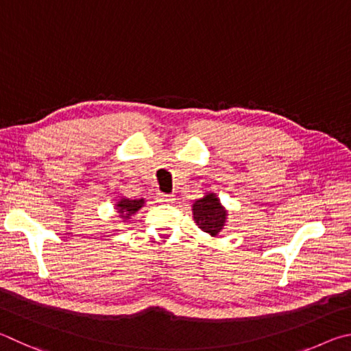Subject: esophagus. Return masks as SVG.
<instances>
[{"mask_svg": "<svg viewBox=\"0 0 351 351\" xmlns=\"http://www.w3.org/2000/svg\"><path fill=\"white\" fill-rule=\"evenodd\" d=\"M157 202H160V204H171L172 200H174V195L171 194H157Z\"/></svg>", "mask_w": 351, "mask_h": 351, "instance_id": "obj_1", "label": "esophagus"}]
</instances>
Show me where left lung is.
I'll list each match as a JSON object with an SVG mask.
<instances>
[{
  "label": "left lung",
  "instance_id": "left-lung-1",
  "mask_svg": "<svg viewBox=\"0 0 351 351\" xmlns=\"http://www.w3.org/2000/svg\"><path fill=\"white\" fill-rule=\"evenodd\" d=\"M193 217L199 228L216 237L226 225L228 211L220 204L216 193H205V195L193 204Z\"/></svg>",
  "mask_w": 351,
  "mask_h": 351
}]
</instances>
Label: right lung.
<instances>
[{
    "label": "right lung",
    "instance_id": "1",
    "mask_svg": "<svg viewBox=\"0 0 351 351\" xmlns=\"http://www.w3.org/2000/svg\"><path fill=\"white\" fill-rule=\"evenodd\" d=\"M145 205L143 199L138 200H129V199H120L115 204V210L119 213V217L123 219V222L128 219H131L135 213H137L141 206Z\"/></svg>",
    "mask_w": 351,
    "mask_h": 351
}]
</instances>
